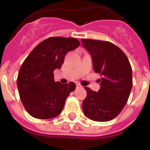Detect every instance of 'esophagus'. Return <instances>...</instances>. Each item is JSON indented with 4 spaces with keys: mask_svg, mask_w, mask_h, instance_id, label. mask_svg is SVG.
Masks as SVG:
<instances>
[{
    "mask_svg": "<svg viewBox=\"0 0 150 150\" xmlns=\"http://www.w3.org/2000/svg\"><path fill=\"white\" fill-rule=\"evenodd\" d=\"M76 88H82V85L80 84V83H76Z\"/></svg>",
    "mask_w": 150,
    "mask_h": 150,
    "instance_id": "34e87169",
    "label": "esophagus"
}]
</instances>
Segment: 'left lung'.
Instances as JSON below:
<instances>
[{
    "mask_svg": "<svg viewBox=\"0 0 150 150\" xmlns=\"http://www.w3.org/2000/svg\"><path fill=\"white\" fill-rule=\"evenodd\" d=\"M91 55L95 72L100 74V88L94 91L86 87L83 101L85 116L95 121H108L119 115L128 101L132 86L129 59L118 46L107 41L82 38Z\"/></svg>",
    "mask_w": 150,
    "mask_h": 150,
    "instance_id": "obj_1",
    "label": "left lung"
}]
</instances>
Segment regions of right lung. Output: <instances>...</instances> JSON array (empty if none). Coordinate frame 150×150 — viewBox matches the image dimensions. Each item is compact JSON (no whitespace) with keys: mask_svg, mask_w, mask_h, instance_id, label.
Wrapping results in <instances>:
<instances>
[{"mask_svg":"<svg viewBox=\"0 0 150 150\" xmlns=\"http://www.w3.org/2000/svg\"><path fill=\"white\" fill-rule=\"evenodd\" d=\"M79 44L75 38H48L25 59L18 72L17 85L22 104L30 116L45 120L61 113L75 84L55 82L54 71L62 67L66 54Z\"/></svg>","mask_w":150,"mask_h":150,"instance_id":"add662e5","label":"right lung"}]
</instances>
